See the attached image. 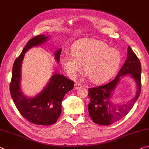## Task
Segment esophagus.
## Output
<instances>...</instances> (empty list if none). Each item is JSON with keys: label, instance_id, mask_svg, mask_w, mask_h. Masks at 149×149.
<instances>
[{"label": "esophagus", "instance_id": "34e87169", "mask_svg": "<svg viewBox=\"0 0 149 149\" xmlns=\"http://www.w3.org/2000/svg\"><path fill=\"white\" fill-rule=\"evenodd\" d=\"M81 87H82V85H81V84L78 83V82H76V83H75V85H74V87H75V89H79V88H81Z\"/></svg>", "mask_w": 149, "mask_h": 149}]
</instances>
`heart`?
Wrapping results in <instances>:
<instances>
[{
    "mask_svg": "<svg viewBox=\"0 0 149 149\" xmlns=\"http://www.w3.org/2000/svg\"><path fill=\"white\" fill-rule=\"evenodd\" d=\"M72 57L63 55L60 61L70 77H75L83 66L84 73L93 83L100 84L113 76L121 61V54L117 49L109 48L105 42L85 38L73 44Z\"/></svg>",
    "mask_w": 149,
    "mask_h": 149,
    "instance_id": "obj_1",
    "label": "heart"
}]
</instances>
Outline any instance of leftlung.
Listing matches in <instances>:
<instances>
[{
    "instance_id": "obj_1",
    "label": "left lung",
    "mask_w": 149,
    "mask_h": 149,
    "mask_svg": "<svg viewBox=\"0 0 149 149\" xmlns=\"http://www.w3.org/2000/svg\"><path fill=\"white\" fill-rule=\"evenodd\" d=\"M130 74L137 84L136 95L124 104H115L110 100L112 92L118 83L120 77ZM90 101L88 105L89 114L95 123L109 125L119 121L128 113L141 91V65L139 59L130 46L127 50V58L115 78L109 83L88 89Z\"/></svg>"
}]
</instances>
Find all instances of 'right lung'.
Instances as JSON below:
<instances>
[{
	"mask_svg": "<svg viewBox=\"0 0 149 149\" xmlns=\"http://www.w3.org/2000/svg\"><path fill=\"white\" fill-rule=\"evenodd\" d=\"M48 37L38 35L26 44L14 62L10 91L14 103L22 117L34 125H50L56 123L62 112V102L65 94L74 88V82L62 75L54 74L40 93L34 98H27L20 90V69L24 54L30 48L44 43ZM62 49L56 51L55 58L60 61Z\"/></svg>",
	"mask_w": 149,
	"mask_h": 149,
	"instance_id": "obj_1",
	"label": "right lung"
}]
</instances>
